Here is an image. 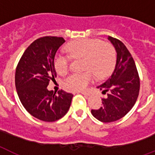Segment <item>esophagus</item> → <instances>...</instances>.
<instances>
[{
	"label": "esophagus",
	"instance_id": "1",
	"mask_svg": "<svg viewBox=\"0 0 155 155\" xmlns=\"http://www.w3.org/2000/svg\"><path fill=\"white\" fill-rule=\"evenodd\" d=\"M81 92L83 95H84V96H88V93H87L86 92Z\"/></svg>",
	"mask_w": 155,
	"mask_h": 155
}]
</instances>
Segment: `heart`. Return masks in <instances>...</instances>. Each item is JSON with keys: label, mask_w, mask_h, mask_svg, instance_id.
<instances>
[{"label": "heart", "mask_w": 155, "mask_h": 155, "mask_svg": "<svg viewBox=\"0 0 155 155\" xmlns=\"http://www.w3.org/2000/svg\"><path fill=\"white\" fill-rule=\"evenodd\" d=\"M67 51L74 58H84V70H92L98 77H103L113 69L115 53L113 47L103 43L99 39H87L75 41L67 47ZM70 57L68 54L58 53L54 57V65L59 75L67 73L69 68ZM93 80L92 72L83 74H71L63 81V87L70 91L84 89Z\"/></svg>", "instance_id": "1"}]
</instances>
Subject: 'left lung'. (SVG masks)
<instances>
[{
    "label": "left lung",
    "instance_id": "left-lung-1",
    "mask_svg": "<svg viewBox=\"0 0 155 155\" xmlns=\"http://www.w3.org/2000/svg\"><path fill=\"white\" fill-rule=\"evenodd\" d=\"M117 53L116 64L112 75L97 87L107 97L103 105L92 110L95 118L102 122H113L122 118L134 107L140 89V80L134 60L120 40L108 36Z\"/></svg>",
    "mask_w": 155,
    "mask_h": 155
}]
</instances>
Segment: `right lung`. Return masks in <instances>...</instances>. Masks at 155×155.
<instances>
[{"label":"right lung","instance_id":"right-lung-1","mask_svg":"<svg viewBox=\"0 0 155 155\" xmlns=\"http://www.w3.org/2000/svg\"><path fill=\"white\" fill-rule=\"evenodd\" d=\"M64 42L63 38L51 36L35 40L16 69L15 86L21 102L28 113L43 121H55L64 117L71 103V93L61 90L54 94L47 89L50 80L57 76L54 60Z\"/></svg>","mask_w":155,"mask_h":155}]
</instances>
